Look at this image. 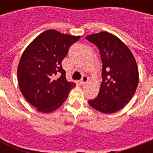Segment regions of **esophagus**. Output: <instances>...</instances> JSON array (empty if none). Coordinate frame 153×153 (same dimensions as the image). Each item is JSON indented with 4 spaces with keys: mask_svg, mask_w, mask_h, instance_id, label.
Listing matches in <instances>:
<instances>
[{
    "mask_svg": "<svg viewBox=\"0 0 153 153\" xmlns=\"http://www.w3.org/2000/svg\"><path fill=\"white\" fill-rule=\"evenodd\" d=\"M88 80H89L88 77L86 76V75H83V76H82V78L81 82H81V84L84 85V84L86 83V82H88Z\"/></svg>",
    "mask_w": 153,
    "mask_h": 153,
    "instance_id": "34e87169",
    "label": "esophagus"
}]
</instances>
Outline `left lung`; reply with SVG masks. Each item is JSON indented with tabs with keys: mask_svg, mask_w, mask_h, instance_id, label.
Returning <instances> with one entry per match:
<instances>
[{
	"mask_svg": "<svg viewBox=\"0 0 153 153\" xmlns=\"http://www.w3.org/2000/svg\"><path fill=\"white\" fill-rule=\"evenodd\" d=\"M86 39L98 47L102 62L99 93L89 105L103 114L115 113L130 101L137 87L139 73L135 58L118 37L109 32L89 35Z\"/></svg>",
	"mask_w": 153,
	"mask_h": 153,
	"instance_id": "1",
	"label": "left lung"
}]
</instances>
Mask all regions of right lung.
Segmentation results:
<instances>
[{"mask_svg":"<svg viewBox=\"0 0 153 153\" xmlns=\"http://www.w3.org/2000/svg\"><path fill=\"white\" fill-rule=\"evenodd\" d=\"M79 38L47 30L23 52L18 64V83L25 99L39 112L48 114L56 110L75 86L66 79L61 62L70 47Z\"/></svg>","mask_w":153,"mask_h":153,"instance_id":"add662e5","label":"right lung"}]
</instances>
